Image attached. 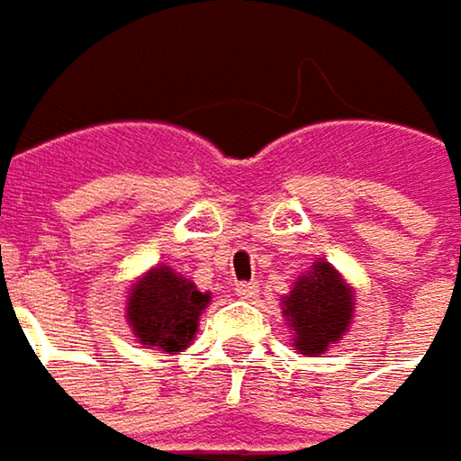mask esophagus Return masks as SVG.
Returning a JSON list of instances; mask_svg holds the SVG:
<instances>
[{
	"instance_id": "obj_1",
	"label": "esophagus",
	"mask_w": 461,
	"mask_h": 461,
	"mask_svg": "<svg viewBox=\"0 0 461 461\" xmlns=\"http://www.w3.org/2000/svg\"><path fill=\"white\" fill-rule=\"evenodd\" d=\"M236 294L244 297V300H252L259 294V284L258 281H239L236 284Z\"/></svg>"
}]
</instances>
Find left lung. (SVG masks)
<instances>
[{
	"label": "left lung",
	"mask_w": 461,
	"mask_h": 461,
	"mask_svg": "<svg viewBox=\"0 0 461 461\" xmlns=\"http://www.w3.org/2000/svg\"><path fill=\"white\" fill-rule=\"evenodd\" d=\"M281 313L292 331V348L303 356H323L342 339L356 316V289L326 259L318 258L281 297Z\"/></svg>",
	"instance_id": "obj_1"
}]
</instances>
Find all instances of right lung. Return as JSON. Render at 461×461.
Masks as SVG:
<instances>
[{"label": "right lung", "mask_w": 461, "mask_h": 461, "mask_svg": "<svg viewBox=\"0 0 461 461\" xmlns=\"http://www.w3.org/2000/svg\"><path fill=\"white\" fill-rule=\"evenodd\" d=\"M209 303V292H199L191 278L172 265L158 262L130 286L124 318L140 345L164 353H183L194 342Z\"/></svg>", "instance_id": "right-lung-1"}]
</instances>
